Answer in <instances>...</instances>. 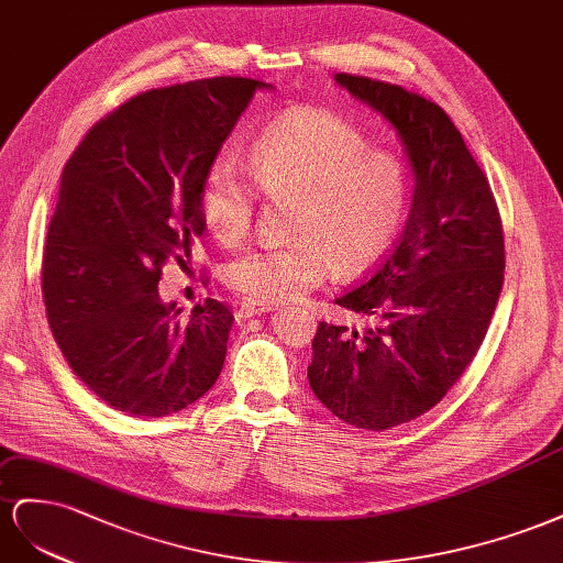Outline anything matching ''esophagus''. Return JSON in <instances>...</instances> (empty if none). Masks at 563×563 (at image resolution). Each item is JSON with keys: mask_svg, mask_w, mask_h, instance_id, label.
Segmentation results:
<instances>
[{"mask_svg": "<svg viewBox=\"0 0 563 563\" xmlns=\"http://www.w3.org/2000/svg\"><path fill=\"white\" fill-rule=\"evenodd\" d=\"M271 311L268 303H260V301H243L235 311V318L238 320H245V318H252V316H260V313H266Z\"/></svg>", "mask_w": 563, "mask_h": 563, "instance_id": "1", "label": "esophagus"}]
</instances>
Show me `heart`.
I'll use <instances>...</instances> for the list:
<instances>
[{
	"label": "heart",
	"mask_w": 563,
	"mask_h": 563,
	"mask_svg": "<svg viewBox=\"0 0 563 563\" xmlns=\"http://www.w3.org/2000/svg\"><path fill=\"white\" fill-rule=\"evenodd\" d=\"M250 179L268 200L290 198L285 245H254L223 262V285L247 301L292 299L323 283L330 266L351 276L389 250L404 223L410 179L400 157L367 148L346 120L320 110L280 118L254 139ZM256 196L231 155L207 167L200 188L205 227L221 243L252 229Z\"/></svg>",
	"instance_id": "obj_1"
}]
</instances>
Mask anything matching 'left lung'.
Returning a JSON list of instances; mask_svg holds the SVG:
<instances>
[{
  "mask_svg": "<svg viewBox=\"0 0 563 563\" xmlns=\"http://www.w3.org/2000/svg\"><path fill=\"white\" fill-rule=\"evenodd\" d=\"M334 82L394 126L415 190L387 260L334 299L371 325L358 332L323 320L309 384L346 424L384 431L431 410L474 361L505 280L503 221L441 106L361 75L336 73Z\"/></svg>",
  "mask_w": 563,
  "mask_h": 563,
  "instance_id": "obj_1",
  "label": "left lung"
}]
</instances>
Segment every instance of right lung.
I'll return each mask as SVG.
<instances>
[{
  "label": "right lung",
  "mask_w": 563,
  "mask_h": 563,
  "mask_svg": "<svg viewBox=\"0 0 563 563\" xmlns=\"http://www.w3.org/2000/svg\"><path fill=\"white\" fill-rule=\"evenodd\" d=\"M266 87L212 77L139 93L96 122L63 169L42 297L73 373L110 408L165 417L214 387L233 313L205 299L181 318L157 283L202 235L207 167Z\"/></svg>",
  "instance_id": "obj_1"
}]
</instances>
